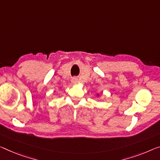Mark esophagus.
<instances>
[{
  "label": "esophagus",
  "mask_w": 160,
  "mask_h": 160,
  "mask_svg": "<svg viewBox=\"0 0 160 160\" xmlns=\"http://www.w3.org/2000/svg\"><path fill=\"white\" fill-rule=\"evenodd\" d=\"M73 82H76V78H73Z\"/></svg>",
  "instance_id": "1"
}]
</instances>
